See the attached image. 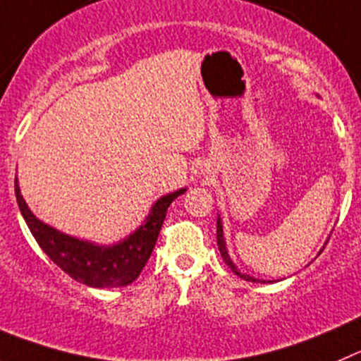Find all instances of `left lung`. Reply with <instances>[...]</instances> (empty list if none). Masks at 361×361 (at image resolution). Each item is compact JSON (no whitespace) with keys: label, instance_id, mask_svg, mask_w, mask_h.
Listing matches in <instances>:
<instances>
[{"label":"left lung","instance_id":"8db88e82","mask_svg":"<svg viewBox=\"0 0 361 361\" xmlns=\"http://www.w3.org/2000/svg\"><path fill=\"white\" fill-rule=\"evenodd\" d=\"M216 239H218V250H219V253H221V257H223V260H225L226 266H228L230 269H232V273L238 274L239 278H243V280H246V281H253V283H257V281H262V283H266V280H257V278L250 276V274L241 273V271L238 269V266H235V264H234V260L230 259L228 250H226L225 235H223V223H221V218H219V216H218V225H216Z\"/></svg>","mask_w":361,"mask_h":361}]
</instances>
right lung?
Masks as SVG:
<instances>
[{
  "label": "right lung",
  "mask_w": 361,
  "mask_h": 361,
  "mask_svg": "<svg viewBox=\"0 0 361 361\" xmlns=\"http://www.w3.org/2000/svg\"><path fill=\"white\" fill-rule=\"evenodd\" d=\"M183 193H186V188L157 198L142 225L122 241L99 245L60 232L37 218L20 195L16 178L17 205L42 252L75 281L97 289L129 286L140 276L147 260L152 255L168 207Z\"/></svg>",
  "instance_id": "add662e5"
}]
</instances>
